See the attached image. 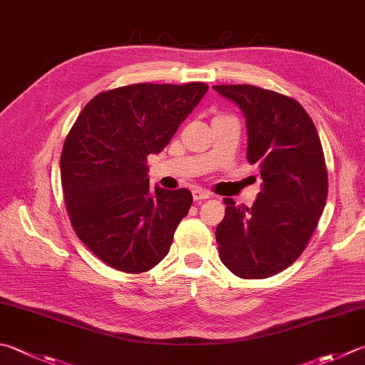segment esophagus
I'll use <instances>...</instances> for the list:
<instances>
[{"instance_id": "1", "label": "esophagus", "mask_w": 365, "mask_h": 365, "mask_svg": "<svg viewBox=\"0 0 365 365\" xmlns=\"http://www.w3.org/2000/svg\"><path fill=\"white\" fill-rule=\"evenodd\" d=\"M192 195H194V200L195 202H203V200H206V198H210V192H206V190H203V189H195L194 192H192Z\"/></svg>"}]
</instances>
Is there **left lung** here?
<instances>
[{
	"label": "left lung",
	"mask_w": 365,
	"mask_h": 365,
	"mask_svg": "<svg viewBox=\"0 0 365 365\" xmlns=\"http://www.w3.org/2000/svg\"><path fill=\"white\" fill-rule=\"evenodd\" d=\"M246 118L247 162L257 163L262 189L251 208L224 198L216 229L219 257L245 279L273 277L307 247L327 200L321 140L299 101L256 86H212Z\"/></svg>",
	"instance_id": "left-lung-1"
}]
</instances>
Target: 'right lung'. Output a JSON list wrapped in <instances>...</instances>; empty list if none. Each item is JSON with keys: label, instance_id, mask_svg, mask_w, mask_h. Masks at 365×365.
I'll return each instance as SVG.
<instances>
[{"label": "right lung", "instance_id": "1", "mask_svg": "<svg viewBox=\"0 0 365 365\" xmlns=\"http://www.w3.org/2000/svg\"><path fill=\"white\" fill-rule=\"evenodd\" d=\"M206 91L203 82L113 88L88 101L68 133L60 173L71 225L115 270L144 273L168 254L192 194L150 190L148 155L162 153Z\"/></svg>", "mask_w": 365, "mask_h": 365}]
</instances>
